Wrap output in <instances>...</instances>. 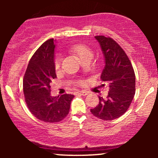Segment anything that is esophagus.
I'll return each instance as SVG.
<instances>
[{"label": "esophagus", "mask_w": 158, "mask_h": 158, "mask_svg": "<svg viewBox=\"0 0 158 158\" xmlns=\"http://www.w3.org/2000/svg\"><path fill=\"white\" fill-rule=\"evenodd\" d=\"M77 94H81L82 96H86L88 94V91H87V90H80V91H78Z\"/></svg>", "instance_id": "obj_1"}]
</instances>
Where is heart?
I'll use <instances>...</instances> for the list:
<instances>
[{"label":"heart","instance_id":"b5f03b06","mask_svg":"<svg viewBox=\"0 0 158 158\" xmlns=\"http://www.w3.org/2000/svg\"><path fill=\"white\" fill-rule=\"evenodd\" d=\"M72 50L77 54L79 56V58L82 60V59H85V58L92 57L93 56V52H92L91 49L87 45L83 44H77L74 45L72 48ZM61 58L60 56H56L54 59V67L56 70H58L61 66Z\"/></svg>","mask_w":158,"mask_h":158}]
</instances>
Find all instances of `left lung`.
Returning <instances> with one entry per match:
<instances>
[{"mask_svg": "<svg viewBox=\"0 0 158 158\" xmlns=\"http://www.w3.org/2000/svg\"><path fill=\"white\" fill-rule=\"evenodd\" d=\"M95 39L100 44L106 63L101 80L110 89L106 99L99 97V104L90 112L99 119L113 120L126 113L133 100L135 74L126 52L113 39L104 35H97Z\"/></svg>", "mask_w": 158, "mask_h": 158, "instance_id": "8db88e82", "label": "left lung"}]
</instances>
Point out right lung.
I'll list each match as a JSON object with an SVG mask.
<instances>
[{
    "mask_svg": "<svg viewBox=\"0 0 158 158\" xmlns=\"http://www.w3.org/2000/svg\"><path fill=\"white\" fill-rule=\"evenodd\" d=\"M55 41L48 39L35 52L29 61L23 80L25 102L29 110L37 119L46 123H58L66 117L72 94L61 97L50 95V83L56 79L54 67Z\"/></svg>",
    "mask_w": 158,
    "mask_h": 158,
    "instance_id": "1",
    "label": "right lung"
}]
</instances>
